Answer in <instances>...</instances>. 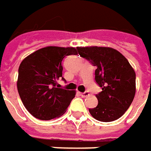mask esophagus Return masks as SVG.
<instances>
[{
  "label": "esophagus",
  "instance_id": "esophagus-1",
  "mask_svg": "<svg viewBox=\"0 0 151 151\" xmlns=\"http://www.w3.org/2000/svg\"><path fill=\"white\" fill-rule=\"evenodd\" d=\"M89 95H90V94H89L88 91H85V92H81V96H82V97H86V96H88Z\"/></svg>",
  "mask_w": 151,
  "mask_h": 151
}]
</instances>
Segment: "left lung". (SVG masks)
Instances as JSON below:
<instances>
[{
	"mask_svg": "<svg viewBox=\"0 0 151 151\" xmlns=\"http://www.w3.org/2000/svg\"><path fill=\"white\" fill-rule=\"evenodd\" d=\"M79 55L95 66V80L101 87L96 95L98 104L89 109L91 115L101 122L122 117L131 105L136 91L135 72L118 50L109 47H77Z\"/></svg>",
	"mask_w": 151,
	"mask_h": 151,
	"instance_id": "left-lung-1",
	"label": "left lung"
}]
</instances>
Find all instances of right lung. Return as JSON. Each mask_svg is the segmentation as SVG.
<instances>
[{"mask_svg":"<svg viewBox=\"0 0 151 151\" xmlns=\"http://www.w3.org/2000/svg\"><path fill=\"white\" fill-rule=\"evenodd\" d=\"M74 47L48 46L33 52L22 61L18 69L17 91L24 107L40 120L57 119L66 112L76 91L57 88L62 76L63 59L76 55Z\"/></svg>","mask_w":151,"mask_h":151,"instance_id":"obj_1","label":"right lung"}]
</instances>
